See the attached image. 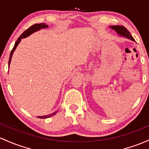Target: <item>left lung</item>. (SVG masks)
Here are the masks:
<instances>
[{"mask_svg":"<svg viewBox=\"0 0 149 149\" xmlns=\"http://www.w3.org/2000/svg\"><path fill=\"white\" fill-rule=\"evenodd\" d=\"M109 28L112 29L116 32V33L120 36H122V37H125V38L129 39V40L133 41V42H135L134 39L133 38L131 34L130 33L128 30H127V28H125L124 26H120V25H114V26H110Z\"/></svg>","mask_w":149,"mask_h":149,"instance_id":"8db88e82","label":"left lung"}]
</instances>
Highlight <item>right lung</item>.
Here are the masks:
<instances>
[{"label":"right lung","mask_w":149,"mask_h":149,"mask_svg":"<svg viewBox=\"0 0 149 149\" xmlns=\"http://www.w3.org/2000/svg\"><path fill=\"white\" fill-rule=\"evenodd\" d=\"M48 27V25L47 24H46L45 23H40V24H33V25L31 26L30 27H29L28 29H26L25 31L23 32V33L19 37V38L17 39V41H16V42L15 43V45H14V47L13 48L12 51H11L10 52V58H9V61H8V66H10V61H11V58H12V56H13V54L15 50V49L17 48V45H19V42H21V40L23 38H26V37H29V35H31L32 34H33L34 32H37V31H39L41 29H45V28H47ZM9 68V67H8ZM58 112V110L56 111V112H53V113L50 114H48V115H45V116H39V118L40 119H46V118H49V117H52V116L54 115L55 114H56V112Z\"/></svg>","instance_id":"add662e5"}]
</instances>
